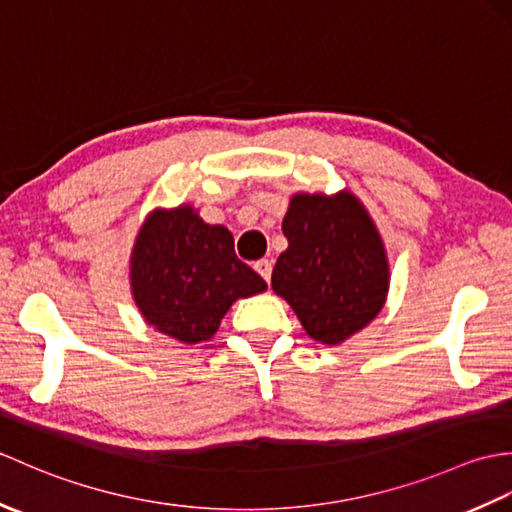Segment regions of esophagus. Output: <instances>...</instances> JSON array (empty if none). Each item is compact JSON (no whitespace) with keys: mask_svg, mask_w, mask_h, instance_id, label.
<instances>
[{"mask_svg":"<svg viewBox=\"0 0 512 512\" xmlns=\"http://www.w3.org/2000/svg\"><path fill=\"white\" fill-rule=\"evenodd\" d=\"M255 270L266 281H270V275H273V262H270V259H259V262H255Z\"/></svg>","mask_w":512,"mask_h":512,"instance_id":"34e87169","label":"esophagus"}]
</instances>
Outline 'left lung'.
<instances>
[{
	"label": "left lung",
	"instance_id": "1",
	"mask_svg": "<svg viewBox=\"0 0 512 512\" xmlns=\"http://www.w3.org/2000/svg\"><path fill=\"white\" fill-rule=\"evenodd\" d=\"M288 248L273 270V290L295 310L314 341L336 345L376 319L389 290L383 239L361 200L292 195L284 217Z\"/></svg>",
	"mask_w": 512,
	"mask_h": 512
}]
</instances>
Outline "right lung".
<instances>
[{
  "mask_svg": "<svg viewBox=\"0 0 512 512\" xmlns=\"http://www.w3.org/2000/svg\"><path fill=\"white\" fill-rule=\"evenodd\" d=\"M129 281L151 328L187 345L213 339L237 299L268 288L237 259L231 231L206 224L189 204L149 213L132 250Z\"/></svg>",
  "mask_w": 512,
  "mask_h": 512,
  "instance_id": "obj_1",
  "label": "right lung"
}]
</instances>
